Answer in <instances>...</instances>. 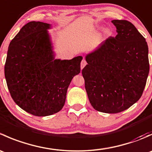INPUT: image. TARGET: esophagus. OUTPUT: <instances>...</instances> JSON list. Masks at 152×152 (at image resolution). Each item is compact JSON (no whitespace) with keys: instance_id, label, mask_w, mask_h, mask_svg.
<instances>
[{"instance_id":"esophagus-1","label":"esophagus","mask_w":152,"mask_h":152,"mask_svg":"<svg viewBox=\"0 0 152 152\" xmlns=\"http://www.w3.org/2000/svg\"><path fill=\"white\" fill-rule=\"evenodd\" d=\"M86 65H87V62H86L85 59H82V62H81V69H82H82H83L84 67H85V66Z\"/></svg>"}]
</instances>
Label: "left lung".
Segmentation results:
<instances>
[{"mask_svg": "<svg viewBox=\"0 0 152 152\" xmlns=\"http://www.w3.org/2000/svg\"><path fill=\"white\" fill-rule=\"evenodd\" d=\"M118 34L87 53L82 69L89 101L96 110L118 113L141 97L149 73L145 39L132 23L113 20Z\"/></svg>", "mask_w": 152, "mask_h": 152, "instance_id": "1", "label": "left lung"}]
</instances>
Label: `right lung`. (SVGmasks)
I'll use <instances>...</instances> for the list:
<instances>
[{
  "instance_id": "obj_1",
  "label": "right lung",
  "mask_w": 152,
  "mask_h": 152,
  "mask_svg": "<svg viewBox=\"0 0 152 152\" xmlns=\"http://www.w3.org/2000/svg\"><path fill=\"white\" fill-rule=\"evenodd\" d=\"M50 24L31 21L11 41L4 73L14 102L35 116L60 111L72 79L81 71L82 56L55 59Z\"/></svg>"
}]
</instances>
